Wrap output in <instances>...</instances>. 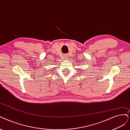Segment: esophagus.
Listing matches in <instances>:
<instances>
[{
	"mask_svg": "<svg viewBox=\"0 0 130 130\" xmlns=\"http://www.w3.org/2000/svg\"><path fill=\"white\" fill-rule=\"evenodd\" d=\"M65 58H68V56H65Z\"/></svg>",
	"mask_w": 130,
	"mask_h": 130,
	"instance_id": "esophagus-1",
	"label": "esophagus"
}]
</instances>
